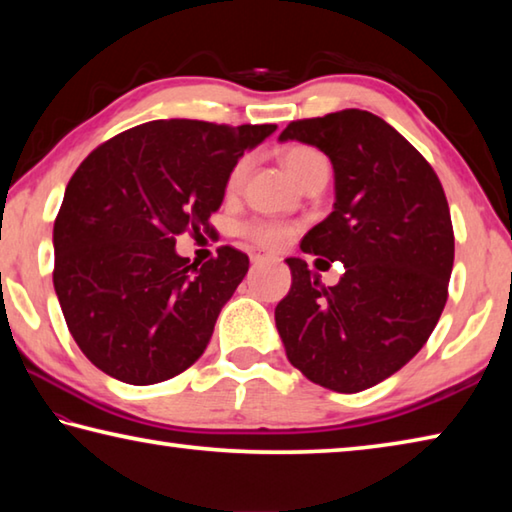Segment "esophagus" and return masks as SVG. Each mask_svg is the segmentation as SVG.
<instances>
[{
    "label": "esophagus",
    "instance_id": "1",
    "mask_svg": "<svg viewBox=\"0 0 512 512\" xmlns=\"http://www.w3.org/2000/svg\"><path fill=\"white\" fill-rule=\"evenodd\" d=\"M248 255H250V262H253L255 266L257 264H266V262H275V255L266 253V250H262V248H253Z\"/></svg>",
    "mask_w": 512,
    "mask_h": 512
}]
</instances>
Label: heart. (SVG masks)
Masks as SVG:
<instances>
[{
    "label": "heart",
    "instance_id": "b5f03b06",
    "mask_svg": "<svg viewBox=\"0 0 512 512\" xmlns=\"http://www.w3.org/2000/svg\"><path fill=\"white\" fill-rule=\"evenodd\" d=\"M282 162L287 171L291 173L293 178L298 180L302 185L305 180L314 173L316 169H323L327 167V162L323 155H320L316 149H309V146H289V149H284L282 153ZM246 169H248V162L246 160H239L235 167H232L230 176H228V183H225V189L228 192H235V189L241 185V180L246 176ZM291 228L284 223H277V221H253L248 223L244 228V235L250 237L255 241V244H262L268 248H277L282 246L284 241L291 237Z\"/></svg>",
    "mask_w": 512,
    "mask_h": 512
}]
</instances>
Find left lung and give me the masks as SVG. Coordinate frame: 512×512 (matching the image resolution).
<instances>
[{"mask_svg": "<svg viewBox=\"0 0 512 512\" xmlns=\"http://www.w3.org/2000/svg\"><path fill=\"white\" fill-rule=\"evenodd\" d=\"M323 151L334 210L300 248L341 262L325 287L289 257L291 289L275 307L291 366L336 393H359L406 366L436 327L454 266V230L431 164L384 119L348 108L291 121L280 142Z\"/></svg>", "mask_w": 512, "mask_h": 512, "instance_id": "8db88e82", "label": "left lung"}]
</instances>
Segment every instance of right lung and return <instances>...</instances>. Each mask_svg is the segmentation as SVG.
I'll return each mask as SVG.
<instances>
[{"instance_id": "1", "label": "right lung", "mask_w": 512, "mask_h": 512, "mask_svg": "<svg viewBox=\"0 0 512 512\" xmlns=\"http://www.w3.org/2000/svg\"><path fill=\"white\" fill-rule=\"evenodd\" d=\"M275 128L158 119L76 169L54 223V289L76 345L106 375L158 384L205 352L248 257L223 246L198 266L176 237L207 228L232 167Z\"/></svg>"}]
</instances>
